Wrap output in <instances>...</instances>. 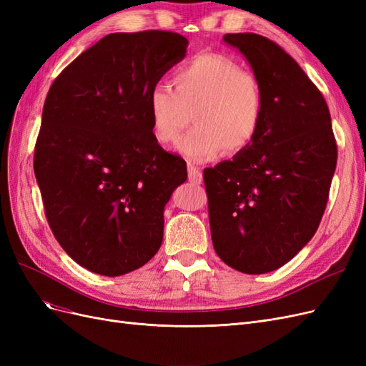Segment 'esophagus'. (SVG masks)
I'll return each mask as SVG.
<instances>
[{"label": "esophagus", "mask_w": 366, "mask_h": 366, "mask_svg": "<svg viewBox=\"0 0 366 366\" xmlns=\"http://www.w3.org/2000/svg\"><path fill=\"white\" fill-rule=\"evenodd\" d=\"M187 174H189V180L195 184H200L203 182V174L202 171L197 168V166L194 164H189L187 166Z\"/></svg>", "instance_id": "esophagus-1"}]
</instances>
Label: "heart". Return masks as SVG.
I'll return each mask as SVG.
<instances>
[{
	"instance_id": "obj_1",
	"label": "heart",
	"mask_w": 366,
	"mask_h": 366,
	"mask_svg": "<svg viewBox=\"0 0 366 366\" xmlns=\"http://www.w3.org/2000/svg\"><path fill=\"white\" fill-rule=\"evenodd\" d=\"M174 88L156 84L147 107L152 136L168 145L179 136L194 109L195 127L179 140V149L192 162H207L241 152L257 139L264 116V97L257 77L221 53H200L180 65Z\"/></svg>"
}]
</instances>
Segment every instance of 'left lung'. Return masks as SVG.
<instances>
[{"label": "left lung", "instance_id": "1", "mask_svg": "<svg viewBox=\"0 0 366 366\" xmlns=\"http://www.w3.org/2000/svg\"><path fill=\"white\" fill-rule=\"evenodd\" d=\"M223 39L249 61L264 116L249 148L203 172L210 235L229 267L259 274L289 262L316 234L337 145L322 93L289 53L257 33Z\"/></svg>", "mask_w": 366, "mask_h": 366}]
</instances>
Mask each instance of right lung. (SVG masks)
I'll list each match as a JSON object with an SVG mask.
<instances>
[{"instance_id": "1", "label": "right lung", "mask_w": 366, "mask_h": 366, "mask_svg": "<svg viewBox=\"0 0 366 366\" xmlns=\"http://www.w3.org/2000/svg\"><path fill=\"white\" fill-rule=\"evenodd\" d=\"M186 47L174 31L112 33L50 86L33 169L54 238L93 273H129L162 246L164 204L187 169L154 139L147 96Z\"/></svg>"}]
</instances>
